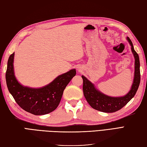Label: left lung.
Returning <instances> with one entry per match:
<instances>
[{
	"mask_svg": "<svg viewBox=\"0 0 147 147\" xmlns=\"http://www.w3.org/2000/svg\"><path fill=\"white\" fill-rule=\"evenodd\" d=\"M134 57V74L131 89L126 95L121 96H111L97 90L93 83L82 76L83 79V93L91 107L104 113H114L121 109L134 97L140 83V63L139 56L134 51L133 45L129 37H127Z\"/></svg>",
	"mask_w": 147,
	"mask_h": 147,
	"instance_id": "1",
	"label": "left lung"
}]
</instances>
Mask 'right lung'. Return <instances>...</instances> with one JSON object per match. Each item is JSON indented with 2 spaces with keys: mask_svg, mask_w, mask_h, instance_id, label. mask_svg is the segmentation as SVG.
I'll return each mask as SVG.
<instances>
[{
  "mask_svg": "<svg viewBox=\"0 0 147 147\" xmlns=\"http://www.w3.org/2000/svg\"><path fill=\"white\" fill-rule=\"evenodd\" d=\"M14 56L15 52L8 59L5 80L8 90L16 103L26 111L34 115H43L53 111L59 105L66 86L76 75V69L59 75L43 87L25 86L15 76Z\"/></svg>",
  "mask_w": 147,
  "mask_h": 147,
  "instance_id": "obj_1",
  "label": "right lung"
}]
</instances>
